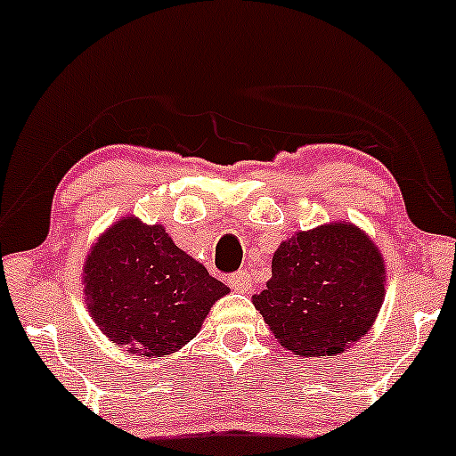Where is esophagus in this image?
Here are the masks:
<instances>
[{"instance_id":"obj_1","label":"esophagus","mask_w":456,"mask_h":456,"mask_svg":"<svg viewBox=\"0 0 456 456\" xmlns=\"http://www.w3.org/2000/svg\"><path fill=\"white\" fill-rule=\"evenodd\" d=\"M227 284L232 286L235 292H248L250 290V275H248L246 271H238V273L229 275Z\"/></svg>"}]
</instances>
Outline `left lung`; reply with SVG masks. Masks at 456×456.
<instances>
[{
	"instance_id": "obj_1",
	"label": "left lung",
	"mask_w": 456,
	"mask_h": 456,
	"mask_svg": "<svg viewBox=\"0 0 456 456\" xmlns=\"http://www.w3.org/2000/svg\"><path fill=\"white\" fill-rule=\"evenodd\" d=\"M385 261L370 235L332 221L284 240L252 305L297 357L338 355L370 330L385 301Z\"/></svg>"
}]
</instances>
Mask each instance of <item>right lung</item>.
<instances>
[{"label": "right lung", "mask_w": 456, "mask_h": 456, "mask_svg": "<svg viewBox=\"0 0 456 456\" xmlns=\"http://www.w3.org/2000/svg\"><path fill=\"white\" fill-rule=\"evenodd\" d=\"M90 318L109 341L166 357L195 338L229 288L181 250L164 224L126 215L90 248L82 271Z\"/></svg>", "instance_id": "1"}]
</instances>
